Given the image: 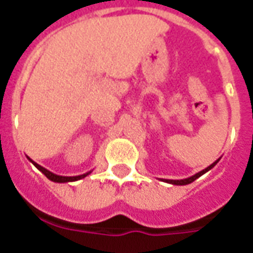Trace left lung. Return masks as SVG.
<instances>
[{
	"label": "left lung",
	"instance_id": "1",
	"mask_svg": "<svg viewBox=\"0 0 253 253\" xmlns=\"http://www.w3.org/2000/svg\"><path fill=\"white\" fill-rule=\"evenodd\" d=\"M218 161H219V159L215 160V161H214L211 165H209V167H207V168H205L203 170L198 172V173H195L194 176L187 177V179H181V180H169V179H165L164 181H167V183H170V184H175V186H186V184H190V183H192V181H195L198 177H201L202 175H205V173H206V172H209V170L211 169V168H214V167L217 165Z\"/></svg>",
	"mask_w": 253,
	"mask_h": 253
}]
</instances>
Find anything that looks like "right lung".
I'll use <instances>...</instances> for the list:
<instances>
[{"label": "right lung", "mask_w": 253, "mask_h": 253, "mask_svg": "<svg viewBox=\"0 0 253 253\" xmlns=\"http://www.w3.org/2000/svg\"><path fill=\"white\" fill-rule=\"evenodd\" d=\"M27 159L30 160L31 163L35 165L36 168L41 170L42 173L46 176L48 180L55 181V183H69V181H77V180H80V179L86 177V176H88L89 173L92 172V170H89V172H86V173H83V175H78V176H59V175H55V173H52V172H50V170L46 169V168H43L42 165L36 164L35 161H34V160H31L28 156H27Z\"/></svg>", "instance_id": "1"}]
</instances>
